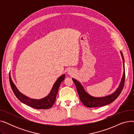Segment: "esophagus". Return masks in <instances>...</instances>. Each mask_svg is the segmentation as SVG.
<instances>
[{
    "mask_svg": "<svg viewBox=\"0 0 134 134\" xmlns=\"http://www.w3.org/2000/svg\"><path fill=\"white\" fill-rule=\"evenodd\" d=\"M68 73L69 74H73V71H72V70H69V71H68Z\"/></svg>",
    "mask_w": 134,
    "mask_h": 134,
    "instance_id": "34e87169",
    "label": "esophagus"
}]
</instances>
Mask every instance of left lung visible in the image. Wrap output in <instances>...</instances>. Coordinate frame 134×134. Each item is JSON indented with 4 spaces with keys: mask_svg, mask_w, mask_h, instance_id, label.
<instances>
[{
    "mask_svg": "<svg viewBox=\"0 0 134 134\" xmlns=\"http://www.w3.org/2000/svg\"><path fill=\"white\" fill-rule=\"evenodd\" d=\"M121 52V54L123 60V66H124V73L123 78L122 79V81L121 82L120 85L119 87L117 89L115 92L111 95L100 98H96L94 97L91 96L89 95L83 88L81 84L76 80L74 79H72L74 83L76 86L77 92L79 94L80 99L82 104L88 108H96V107H100L105 106V105H108L115 100L117 97L121 94L122 91L124 86L125 82V68H124V57L122 52Z\"/></svg>",
    "mask_w": 134,
    "mask_h": 134,
    "instance_id": "left-lung-1",
    "label": "left lung"
}]
</instances>
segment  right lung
Listing matches in <instances>:
<instances>
[{
    "mask_svg": "<svg viewBox=\"0 0 134 134\" xmlns=\"http://www.w3.org/2000/svg\"><path fill=\"white\" fill-rule=\"evenodd\" d=\"M65 78V74L61 75L59 79L56 80L55 83L54 84V86L49 93L47 97L40 99H34L28 98L21 93L18 90L15 84L13 83L10 75L9 74V80L11 88L13 91L14 94L18 99L23 103L33 108L36 109H50L54 104L56 97L58 92V90L60 87L61 83L64 80Z\"/></svg>",
    "mask_w": 134,
    "mask_h": 134,
    "instance_id": "right-lung-1",
    "label": "right lung"
}]
</instances>
